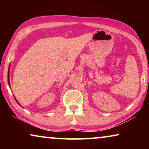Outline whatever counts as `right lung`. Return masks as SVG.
<instances>
[{"label":"right lung","instance_id":"obj_1","mask_svg":"<svg viewBox=\"0 0 149 149\" xmlns=\"http://www.w3.org/2000/svg\"><path fill=\"white\" fill-rule=\"evenodd\" d=\"M8 83H9V85L10 86V83H9V71H8ZM15 100H16V102H17L18 104H19V102H18L17 101V100H16L15 97ZM19 105H20V104H19Z\"/></svg>","mask_w":149,"mask_h":149}]
</instances>
